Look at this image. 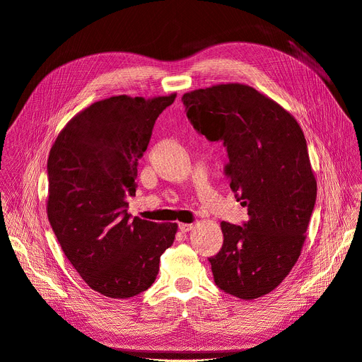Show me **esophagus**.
Segmentation results:
<instances>
[{
  "label": "esophagus",
  "instance_id": "obj_1",
  "mask_svg": "<svg viewBox=\"0 0 362 362\" xmlns=\"http://www.w3.org/2000/svg\"><path fill=\"white\" fill-rule=\"evenodd\" d=\"M194 226L192 225V223H179V229H180V232H189V230H192Z\"/></svg>",
  "mask_w": 362,
  "mask_h": 362
}]
</instances>
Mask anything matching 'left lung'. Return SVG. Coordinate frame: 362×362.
<instances>
[{
    "label": "left lung",
    "instance_id": "8db88e82",
    "mask_svg": "<svg viewBox=\"0 0 362 362\" xmlns=\"http://www.w3.org/2000/svg\"><path fill=\"white\" fill-rule=\"evenodd\" d=\"M186 116L228 151L226 175L247 221L222 222L223 245L212 257L223 292L255 299L274 291L300 255L317 200V180L298 122L253 87L230 83L183 94Z\"/></svg>",
    "mask_w": 362,
    "mask_h": 362
}]
</instances>
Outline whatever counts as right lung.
<instances>
[{"mask_svg": "<svg viewBox=\"0 0 362 362\" xmlns=\"http://www.w3.org/2000/svg\"><path fill=\"white\" fill-rule=\"evenodd\" d=\"M176 94L116 95L74 116L49 150L47 215L57 240L84 282L116 299L148 289L176 223L132 219L137 160L154 122Z\"/></svg>", "mask_w": 362, "mask_h": 362, "instance_id": "right-lung-1", "label": "right lung"}]
</instances>
